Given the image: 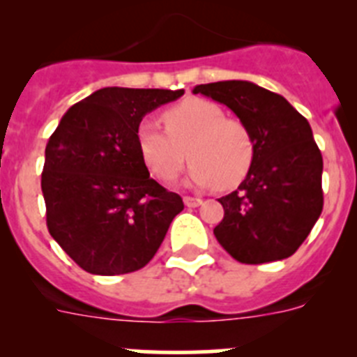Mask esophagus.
Instances as JSON below:
<instances>
[{
  "instance_id": "esophagus-1",
  "label": "esophagus",
  "mask_w": 357,
  "mask_h": 357,
  "mask_svg": "<svg viewBox=\"0 0 357 357\" xmlns=\"http://www.w3.org/2000/svg\"><path fill=\"white\" fill-rule=\"evenodd\" d=\"M184 204L188 207H198V206H202V200L200 198H195V197H184Z\"/></svg>"
}]
</instances>
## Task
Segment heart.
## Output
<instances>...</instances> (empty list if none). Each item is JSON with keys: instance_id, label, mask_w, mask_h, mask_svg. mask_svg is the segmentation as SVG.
Here are the masks:
<instances>
[{"instance_id": "obj_1", "label": "heart", "mask_w": 357, "mask_h": 357, "mask_svg": "<svg viewBox=\"0 0 357 357\" xmlns=\"http://www.w3.org/2000/svg\"><path fill=\"white\" fill-rule=\"evenodd\" d=\"M162 121L166 132L150 119L135 130L141 159L157 178L173 181L188 157L193 160L188 181L198 188H232L247 176L255 155L254 137L245 123L225 118L222 107L189 98L169 107Z\"/></svg>"}]
</instances>
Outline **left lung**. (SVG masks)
I'll use <instances>...</instances> for the list:
<instances>
[{"label":"left lung","instance_id":"8db88e82","mask_svg":"<svg viewBox=\"0 0 357 357\" xmlns=\"http://www.w3.org/2000/svg\"><path fill=\"white\" fill-rule=\"evenodd\" d=\"M195 94L223 103L254 137L245 181L220 198L218 243L245 264L272 263L296 252L321 214L324 160L307 119L280 94L247 80L197 85Z\"/></svg>","mask_w":357,"mask_h":357}]
</instances>
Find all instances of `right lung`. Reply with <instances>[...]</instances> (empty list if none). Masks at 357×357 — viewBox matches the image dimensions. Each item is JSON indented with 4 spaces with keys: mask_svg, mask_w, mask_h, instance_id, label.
I'll return each instance as SVG.
<instances>
[{
    "mask_svg": "<svg viewBox=\"0 0 357 357\" xmlns=\"http://www.w3.org/2000/svg\"><path fill=\"white\" fill-rule=\"evenodd\" d=\"M184 89L105 87L69 107L44 151L52 238L85 272L123 275L159 250L184 202L157 184L135 143L144 116Z\"/></svg>",
    "mask_w": 357,
    "mask_h": 357,
    "instance_id": "right-lung-1",
    "label": "right lung"
}]
</instances>
